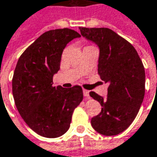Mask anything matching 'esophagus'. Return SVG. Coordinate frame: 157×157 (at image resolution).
<instances>
[{
    "instance_id": "esophagus-1",
    "label": "esophagus",
    "mask_w": 157,
    "mask_h": 157,
    "mask_svg": "<svg viewBox=\"0 0 157 157\" xmlns=\"http://www.w3.org/2000/svg\"><path fill=\"white\" fill-rule=\"evenodd\" d=\"M83 95L86 98H89V91L87 89H83Z\"/></svg>"
}]
</instances>
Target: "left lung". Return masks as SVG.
<instances>
[{
    "label": "left lung",
    "instance_id": "left-lung-1",
    "mask_svg": "<svg viewBox=\"0 0 157 157\" xmlns=\"http://www.w3.org/2000/svg\"><path fill=\"white\" fill-rule=\"evenodd\" d=\"M81 34L100 48L98 75L109 82L108 97L94 91L90 96L100 102L101 111L91 119L95 131L116 136L129 127L138 114L145 94V70L136 48L107 28L80 27Z\"/></svg>",
    "mask_w": 157,
    "mask_h": 157
}]
</instances>
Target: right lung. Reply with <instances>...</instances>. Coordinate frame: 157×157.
I'll return each mask as SVG.
<instances>
[{
    "label": "right lung",
    "mask_w": 157,
    "mask_h": 157,
    "mask_svg": "<svg viewBox=\"0 0 157 157\" xmlns=\"http://www.w3.org/2000/svg\"><path fill=\"white\" fill-rule=\"evenodd\" d=\"M80 36L67 28L47 31L17 62L12 79L14 103L28 126L41 136L56 138L67 132L74 110L83 99L81 86H53L63 49Z\"/></svg>",
    "instance_id": "right-lung-1"
}]
</instances>
